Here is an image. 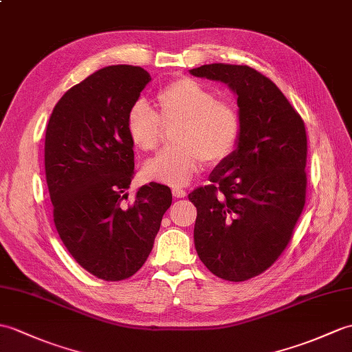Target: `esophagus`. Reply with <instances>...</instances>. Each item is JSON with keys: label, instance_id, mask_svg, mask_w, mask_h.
Returning a JSON list of instances; mask_svg holds the SVG:
<instances>
[{"label": "esophagus", "instance_id": "1", "mask_svg": "<svg viewBox=\"0 0 352 352\" xmlns=\"http://www.w3.org/2000/svg\"><path fill=\"white\" fill-rule=\"evenodd\" d=\"M173 196H174V198H184L186 190H183L182 187L175 186V187H173Z\"/></svg>", "mask_w": 352, "mask_h": 352}]
</instances>
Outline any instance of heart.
<instances>
[{"label": "heart", "instance_id": "obj_1", "mask_svg": "<svg viewBox=\"0 0 352 352\" xmlns=\"http://www.w3.org/2000/svg\"><path fill=\"white\" fill-rule=\"evenodd\" d=\"M157 113L144 100L127 113L130 141L141 151L160 145L166 130H173L174 145L148 160L144 175L151 182L183 186L202 165L216 166L230 157L241 133V118L234 104L217 100L216 94L192 78H182L160 89Z\"/></svg>", "mask_w": 352, "mask_h": 352}]
</instances>
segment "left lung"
I'll list each match as a JSON object with an SVG mask.
<instances>
[{"mask_svg":"<svg viewBox=\"0 0 352 352\" xmlns=\"http://www.w3.org/2000/svg\"><path fill=\"white\" fill-rule=\"evenodd\" d=\"M190 73L236 94V148L211 173V184L189 199L198 211L193 239L199 259L220 279L243 282L276 263L303 211L305 122L276 84L249 65L214 63Z\"/></svg>","mask_w":352,"mask_h":352,"instance_id":"left-lung-1","label":"left lung"}]
</instances>
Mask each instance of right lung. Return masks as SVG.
Masks as SVG:
<instances>
[{"label":"right lung","instance_id":"obj_1","mask_svg":"<svg viewBox=\"0 0 352 352\" xmlns=\"http://www.w3.org/2000/svg\"><path fill=\"white\" fill-rule=\"evenodd\" d=\"M151 80L136 65H109L72 87L55 104L45 139L54 223L76 263L102 280L133 276L148 258L173 202L168 186L139 187L127 113Z\"/></svg>","mask_w":352,"mask_h":352}]
</instances>
